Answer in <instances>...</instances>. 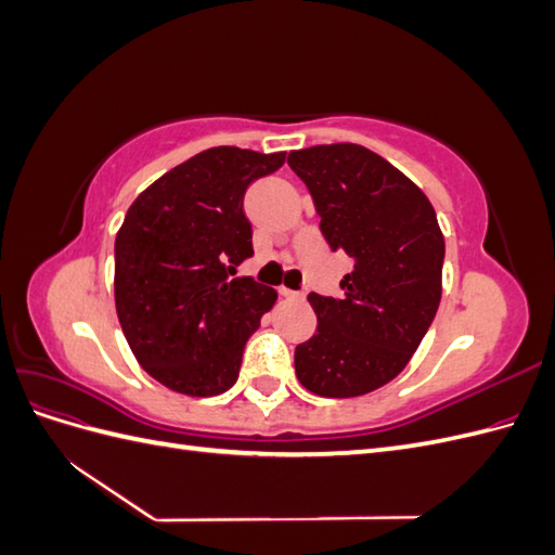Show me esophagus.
Masks as SVG:
<instances>
[{
  "label": "esophagus",
  "mask_w": 555,
  "mask_h": 555,
  "mask_svg": "<svg viewBox=\"0 0 555 555\" xmlns=\"http://www.w3.org/2000/svg\"><path fill=\"white\" fill-rule=\"evenodd\" d=\"M280 296H284V298H294V300L304 298V294H300V292H294V289H287V287H280Z\"/></svg>",
  "instance_id": "obj_1"
}]
</instances>
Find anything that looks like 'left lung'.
Listing matches in <instances>:
<instances>
[{
    "label": "left lung",
    "mask_w": 555,
    "mask_h": 555,
    "mask_svg": "<svg viewBox=\"0 0 555 555\" xmlns=\"http://www.w3.org/2000/svg\"><path fill=\"white\" fill-rule=\"evenodd\" d=\"M333 251L354 259L343 296L310 294L317 333L294 351L296 377L324 398L371 393L422 345L442 296L444 238L426 194L357 143L289 153Z\"/></svg>",
    "instance_id": "8db88e82"
}]
</instances>
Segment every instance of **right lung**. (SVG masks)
Listing matches in <instances>:
<instances>
[{
  "label": "right lung",
  "mask_w": 555,
  "mask_h": 555,
  "mask_svg": "<svg viewBox=\"0 0 555 555\" xmlns=\"http://www.w3.org/2000/svg\"><path fill=\"white\" fill-rule=\"evenodd\" d=\"M287 153L220 145L155 180L115 236V310L143 371L184 396L238 379L243 349L278 292L236 268L255 255L243 198Z\"/></svg>",
  "instance_id": "add662e5"
}]
</instances>
